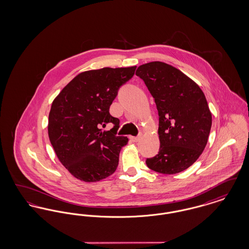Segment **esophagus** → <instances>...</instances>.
<instances>
[{"mask_svg":"<svg viewBox=\"0 0 249 249\" xmlns=\"http://www.w3.org/2000/svg\"><path fill=\"white\" fill-rule=\"evenodd\" d=\"M130 140H131L132 142H138V141L140 140V136H130Z\"/></svg>","mask_w":249,"mask_h":249,"instance_id":"esophagus-1","label":"esophagus"}]
</instances>
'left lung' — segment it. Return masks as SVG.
Returning a JSON list of instances; mask_svg holds the SVG:
<instances>
[{
	"label": "left lung",
	"mask_w": 249,
	"mask_h": 249,
	"mask_svg": "<svg viewBox=\"0 0 249 249\" xmlns=\"http://www.w3.org/2000/svg\"><path fill=\"white\" fill-rule=\"evenodd\" d=\"M136 75L153 96L159 113L160 150L145 163L157 173H180L198 160L207 143L212 115L206 98L190 77L161 61L140 65Z\"/></svg>",
	"instance_id": "1"
}]
</instances>
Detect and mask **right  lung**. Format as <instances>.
I'll list each match as a JSON object with an SVG mask.
<instances>
[{
  "mask_svg": "<svg viewBox=\"0 0 249 249\" xmlns=\"http://www.w3.org/2000/svg\"><path fill=\"white\" fill-rule=\"evenodd\" d=\"M136 66L84 71L53 101L48 136L59 161L74 178L96 182L115 173L128 138L118 136L119 119L109 113L119 88L133 76ZM108 123L114 127L101 130Z\"/></svg>",
  "mask_w": 249,
  "mask_h": 249,
  "instance_id": "right-lung-1",
  "label": "right lung"
}]
</instances>
